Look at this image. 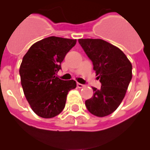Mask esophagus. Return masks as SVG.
<instances>
[{"instance_id":"obj_1","label":"esophagus","mask_w":150,"mask_h":150,"mask_svg":"<svg viewBox=\"0 0 150 150\" xmlns=\"http://www.w3.org/2000/svg\"><path fill=\"white\" fill-rule=\"evenodd\" d=\"M77 86H78V88H81L84 87L85 86L83 84H81L80 83H77Z\"/></svg>"}]
</instances>
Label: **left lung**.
I'll return each mask as SVG.
<instances>
[{"label":"left lung","mask_w":150,"mask_h":150,"mask_svg":"<svg viewBox=\"0 0 150 150\" xmlns=\"http://www.w3.org/2000/svg\"><path fill=\"white\" fill-rule=\"evenodd\" d=\"M80 45L91 60L102 86L93 87V94L85 102L97 117L112 113L122 102L132 78V65L117 47L102 39H79Z\"/></svg>","instance_id":"1"}]
</instances>
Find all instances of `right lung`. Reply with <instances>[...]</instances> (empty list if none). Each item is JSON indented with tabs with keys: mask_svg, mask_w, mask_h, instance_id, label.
Returning <instances> with one entry per match:
<instances>
[{
	"mask_svg": "<svg viewBox=\"0 0 150 150\" xmlns=\"http://www.w3.org/2000/svg\"><path fill=\"white\" fill-rule=\"evenodd\" d=\"M76 41L46 38L34 43L22 59L19 75L24 93L32 110L40 117L51 118L61 113L68 92L76 88L74 80L63 81L57 74Z\"/></svg>",
	"mask_w": 150,
	"mask_h": 150,
	"instance_id": "add662e5",
	"label": "right lung"
}]
</instances>
